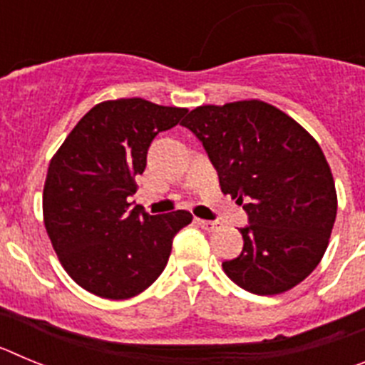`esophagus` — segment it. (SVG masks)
<instances>
[{"mask_svg": "<svg viewBox=\"0 0 365 365\" xmlns=\"http://www.w3.org/2000/svg\"><path fill=\"white\" fill-rule=\"evenodd\" d=\"M197 225L202 228V230L214 232V230H217V225H219V222H215V221H205V219H197Z\"/></svg>", "mask_w": 365, "mask_h": 365, "instance_id": "1", "label": "esophagus"}]
</instances>
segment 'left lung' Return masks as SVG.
I'll return each instance as SVG.
<instances>
[{
  "mask_svg": "<svg viewBox=\"0 0 365 365\" xmlns=\"http://www.w3.org/2000/svg\"><path fill=\"white\" fill-rule=\"evenodd\" d=\"M199 138L222 193L243 205V250L222 263L248 292L279 294L307 278L327 248L336 190L322 148L259 100L201 106L180 122Z\"/></svg>",
  "mask_w": 365,
  "mask_h": 365,
  "instance_id": "obj_1",
  "label": "left lung"
}]
</instances>
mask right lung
Instances as JSON below:
<instances>
[{
    "label": "right lung",
    "instance_id": "1",
    "mask_svg": "<svg viewBox=\"0 0 365 365\" xmlns=\"http://www.w3.org/2000/svg\"><path fill=\"white\" fill-rule=\"evenodd\" d=\"M188 109L144 98L108 100L87 111L49 164L45 228L63 269L82 289L109 299L140 294L159 278L186 210L150 215L137 192L153 138Z\"/></svg>",
    "mask_w": 365,
    "mask_h": 365
}]
</instances>
